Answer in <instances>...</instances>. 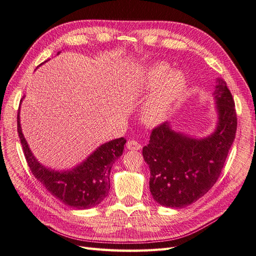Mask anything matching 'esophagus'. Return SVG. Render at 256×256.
<instances>
[{
    "instance_id": "34e87169",
    "label": "esophagus",
    "mask_w": 256,
    "mask_h": 256,
    "mask_svg": "<svg viewBox=\"0 0 256 256\" xmlns=\"http://www.w3.org/2000/svg\"><path fill=\"white\" fill-rule=\"evenodd\" d=\"M126 148L130 150H140L142 149V145L135 140H130L126 142Z\"/></svg>"
}]
</instances>
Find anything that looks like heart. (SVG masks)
<instances>
[{"mask_svg":"<svg viewBox=\"0 0 256 256\" xmlns=\"http://www.w3.org/2000/svg\"><path fill=\"white\" fill-rule=\"evenodd\" d=\"M185 85V76L178 71H171L168 64L158 62L150 66L142 78V88L145 90L157 88L145 107V120L156 123L164 119L170 108L184 92Z\"/></svg>","mask_w":256,"mask_h":256,"instance_id":"1","label":"heart"}]
</instances>
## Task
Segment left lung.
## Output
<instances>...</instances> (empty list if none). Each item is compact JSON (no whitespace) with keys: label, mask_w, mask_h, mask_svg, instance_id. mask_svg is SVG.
<instances>
[{"label":"left lung","mask_w":256,"mask_h":256,"mask_svg":"<svg viewBox=\"0 0 256 256\" xmlns=\"http://www.w3.org/2000/svg\"><path fill=\"white\" fill-rule=\"evenodd\" d=\"M216 83L218 122L212 135L192 138L164 122L152 130L142 148L150 168V192L163 206L182 208L196 202L214 186L224 168L237 130V112L226 82L218 78Z\"/></svg>","instance_id":"obj_1"}]
</instances>
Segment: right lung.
Masks as SVG:
<instances>
[{"label":"right lung","instance_id":"add662e5","mask_svg":"<svg viewBox=\"0 0 256 256\" xmlns=\"http://www.w3.org/2000/svg\"><path fill=\"white\" fill-rule=\"evenodd\" d=\"M17 130L32 174L55 198L66 206L78 210L93 208L106 198L110 189V170L114 161L122 156L126 142L124 137L104 144L80 166L70 171L58 172L42 166L32 154L22 132L19 109Z\"/></svg>","mask_w":256,"mask_h":256}]
</instances>
